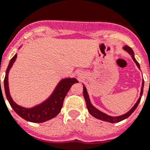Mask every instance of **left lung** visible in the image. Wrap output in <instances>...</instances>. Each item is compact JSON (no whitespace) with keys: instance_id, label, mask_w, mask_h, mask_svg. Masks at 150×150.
<instances>
[{"instance_id":"1","label":"left lung","mask_w":150,"mask_h":150,"mask_svg":"<svg viewBox=\"0 0 150 150\" xmlns=\"http://www.w3.org/2000/svg\"><path fill=\"white\" fill-rule=\"evenodd\" d=\"M123 49H124V50H125L127 52H128V53H129V55H131V57H132V59H133V61L134 62V63L136 64V65H137V67H138V68L140 70V64H139V63L137 62V61L135 59L134 53V52H133V50H132V49L128 46H125ZM83 96H84V98H85V100H86V103L87 109H88V112H89L90 114H91L92 116H94L95 118H96V119H98V120H102V121L107 122L116 123V122H120V121H122V120L127 119V118H128V116H131V115L132 114V112H133L134 111L136 110L137 107L138 106L139 103H140V99H141V97H142L143 91H144V79H143L140 97H139V98H138V100H137V102H136L134 105V107H132V109L130 110L128 112H127L126 113H125V114L121 115V116H109V115L106 114L105 112H103L102 111L99 110L98 109H97L95 107H94V106L92 105V104L91 103V100H90V98H89V95H88L86 88V86H84V84H83Z\"/></svg>"}]
</instances>
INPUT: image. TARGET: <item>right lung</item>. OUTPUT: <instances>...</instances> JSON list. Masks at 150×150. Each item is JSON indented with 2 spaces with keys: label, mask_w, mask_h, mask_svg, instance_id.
Returning a JSON list of instances; mask_svg holds the SVG:
<instances>
[{
  "label": "right lung",
  "mask_w": 150,
  "mask_h": 150,
  "mask_svg": "<svg viewBox=\"0 0 150 150\" xmlns=\"http://www.w3.org/2000/svg\"><path fill=\"white\" fill-rule=\"evenodd\" d=\"M16 58L17 54H16L10 61L4 81L5 94L10 106L18 116L30 122H44L51 119H53L60 112L63 105L64 99L65 98L67 91H69L73 84L78 83L77 79L71 77L64 78L59 81L50 97L44 101L32 107H22L17 104L12 98L10 93V88H9V83H8L9 72L14 62H16Z\"/></svg>",
  "instance_id": "add662e5"
}]
</instances>
